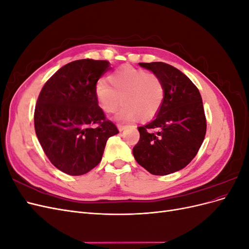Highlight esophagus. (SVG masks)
I'll list each match as a JSON object with an SVG mask.
<instances>
[{"mask_svg": "<svg viewBox=\"0 0 249 249\" xmlns=\"http://www.w3.org/2000/svg\"><path fill=\"white\" fill-rule=\"evenodd\" d=\"M117 127H118V130L122 132V131H124L125 127H126V125H124V124H117Z\"/></svg>", "mask_w": 249, "mask_h": 249, "instance_id": "obj_1", "label": "esophagus"}]
</instances>
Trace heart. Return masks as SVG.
<instances>
[{"instance_id": "1", "label": "heart", "mask_w": 249, "mask_h": 249, "mask_svg": "<svg viewBox=\"0 0 249 249\" xmlns=\"http://www.w3.org/2000/svg\"><path fill=\"white\" fill-rule=\"evenodd\" d=\"M106 81L96 83L94 93L104 112L114 113L122 105L117 118L142 122L159 113L165 97V87L157 73L123 65L110 73Z\"/></svg>"}]
</instances>
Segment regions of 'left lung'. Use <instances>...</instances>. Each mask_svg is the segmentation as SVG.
Instances as JSON below:
<instances>
[{"label": "left lung", "mask_w": 249, "mask_h": 249, "mask_svg": "<svg viewBox=\"0 0 249 249\" xmlns=\"http://www.w3.org/2000/svg\"><path fill=\"white\" fill-rule=\"evenodd\" d=\"M139 64L162 79L165 97L153 122L138 126L133 155L152 175L166 176L186 167L198 153L207 131L202 100L192 81L172 65Z\"/></svg>", "instance_id": "8db88e82"}]
</instances>
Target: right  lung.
Wrapping results in <instances>:
<instances>
[{
    "mask_svg": "<svg viewBox=\"0 0 249 249\" xmlns=\"http://www.w3.org/2000/svg\"><path fill=\"white\" fill-rule=\"evenodd\" d=\"M109 69L106 60H76L53 74L37 99L36 136L51 163L66 175L82 176L93 169L108 138L119 133L94 93Z\"/></svg>",
    "mask_w": 249,
    "mask_h": 249,
    "instance_id": "obj_1",
    "label": "right lung"
}]
</instances>
